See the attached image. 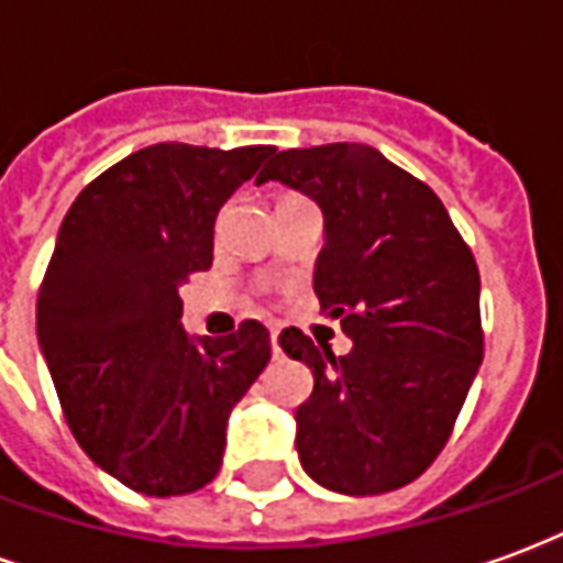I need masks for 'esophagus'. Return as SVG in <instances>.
Listing matches in <instances>:
<instances>
[{"label":"esophagus","mask_w":563,"mask_h":563,"mask_svg":"<svg viewBox=\"0 0 563 563\" xmlns=\"http://www.w3.org/2000/svg\"><path fill=\"white\" fill-rule=\"evenodd\" d=\"M271 353L280 355V331L271 329Z\"/></svg>","instance_id":"34e87169"}]
</instances>
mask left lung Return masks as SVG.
Listing matches in <instances>:
<instances>
[{
	"mask_svg": "<svg viewBox=\"0 0 563 563\" xmlns=\"http://www.w3.org/2000/svg\"><path fill=\"white\" fill-rule=\"evenodd\" d=\"M268 180L322 210L313 292L353 341L334 355L305 331L280 334L313 371L295 410L301 467L341 495L395 492L446 446L483 365L476 258L434 189L367 144L283 150L258 172Z\"/></svg>",
	"mask_w": 563,
	"mask_h": 563,
	"instance_id": "left-lung-1",
	"label": "left lung"
}]
</instances>
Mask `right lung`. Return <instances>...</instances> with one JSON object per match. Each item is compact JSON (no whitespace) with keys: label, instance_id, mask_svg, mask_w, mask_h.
Segmentation results:
<instances>
[{"label":"right lung","instance_id":"1","mask_svg":"<svg viewBox=\"0 0 563 563\" xmlns=\"http://www.w3.org/2000/svg\"><path fill=\"white\" fill-rule=\"evenodd\" d=\"M274 147L153 144L68 208L38 289V343L80 449L150 497L220 473L232 407L271 358L268 329L189 338L177 289L213 262V222Z\"/></svg>","mask_w":563,"mask_h":563}]
</instances>
